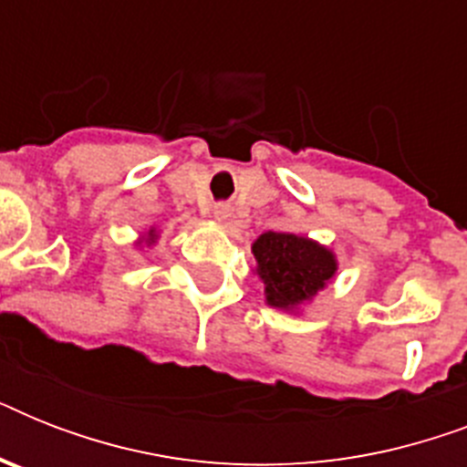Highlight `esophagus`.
Returning a JSON list of instances; mask_svg holds the SVG:
<instances>
[{
  "label": "esophagus",
  "mask_w": 467,
  "mask_h": 467,
  "mask_svg": "<svg viewBox=\"0 0 467 467\" xmlns=\"http://www.w3.org/2000/svg\"><path fill=\"white\" fill-rule=\"evenodd\" d=\"M227 215H230V208H227L225 203H218L211 208V218L218 220V223H225Z\"/></svg>",
  "instance_id": "obj_1"
}]
</instances>
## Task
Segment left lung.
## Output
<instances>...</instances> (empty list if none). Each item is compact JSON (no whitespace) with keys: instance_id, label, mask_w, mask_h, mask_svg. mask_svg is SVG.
I'll use <instances>...</instances> for the list:
<instances>
[{"instance_id":"1","label":"left lung","mask_w":467,"mask_h":467,"mask_svg":"<svg viewBox=\"0 0 467 467\" xmlns=\"http://www.w3.org/2000/svg\"><path fill=\"white\" fill-rule=\"evenodd\" d=\"M266 303L296 310L312 300L337 274V256L317 242L291 233H264L252 244Z\"/></svg>"}]
</instances>
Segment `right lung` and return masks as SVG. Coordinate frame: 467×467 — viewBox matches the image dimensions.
I'll use <instances>...</instances> for the list:
<instances>
[{"label": "right lung", "instance_id": "add662e5", "mask_svg": "<svg viewBox=\"0 0 467 467\" xmlns=\"http://www.w3.org/2000/svg\"><path fill=\"white\" fill-rule=\"evenodd\" d=\"M157 240V234H155V230H150L148 234H145V242H148V244H152V242ZM138 244H140V242H138Z\"/></svg>", "mask_w": 467, "mask_h": 467}]
</instances>
